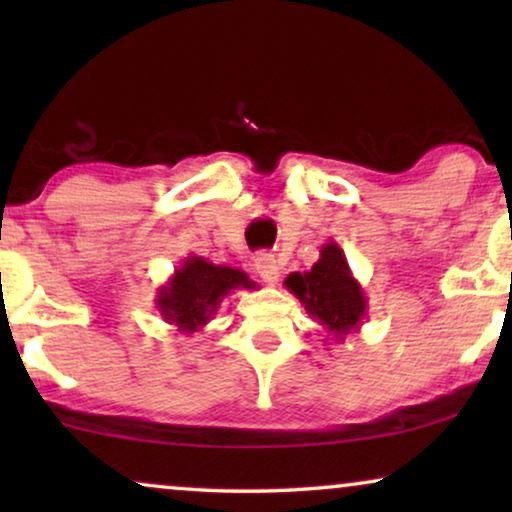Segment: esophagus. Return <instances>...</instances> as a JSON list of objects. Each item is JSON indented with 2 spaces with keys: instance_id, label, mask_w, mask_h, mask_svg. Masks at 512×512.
Wrapping results in <instances>:
<instances>
[{
  "instance_id": "obj_1",
  "label": "esophagus",
  "mask_w": 512,
  "mask_h": 512,
  "mask_svg": "<svg viewBox=\"0 0 512 512\" xmlns=\"http://www.w3.org/2000/svg\"><path fill=\"white\" fill-rule=\"evenodd\" d=\"M256 272L261 275L265 284H277L279 282V263L272 254H258L256 256Z\"/></svg>"
}]
</instances>
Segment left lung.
Returning <instances> with one entry per match:
<instances>
[{
  "instance_id": "8db88e82",
  "label": "left lung",
  "mask_w": 512,
  "mask_h": 512,
  "mask_svg": "<svg viewBox=\"0 0 512 512\" xmlns=\"http://www.w3.org/2000/svg\"><path fill=\"white\" fill-rule=\"evenodd\" d=\"M284 284L335 342L359 331L368 314L366 293L349 270L345 251L335 242L321 247L319 261L310 270L291 272Z\"/></svg>"
}]
</instances>
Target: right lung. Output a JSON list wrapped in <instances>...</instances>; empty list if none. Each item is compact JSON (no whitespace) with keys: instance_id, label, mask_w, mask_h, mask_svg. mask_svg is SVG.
Here are the masks:
<instances>
[{"instance_id":"obj_1","label":"right lung","mask_w":512,"mask_h":512,"mask_svg":"<svg viewBox=\"0 0 512 512\" xmlns=\"http://www.w3.org/2000/svg\"><path fill=\"white\" fill-rule=\"evenodd\" d=\"M235 289H256V284L240 268L214 265L191 254L158 289L156 307L167 324L188 335L207 326L221 300Z\"/></svg>"}]
</instances>
